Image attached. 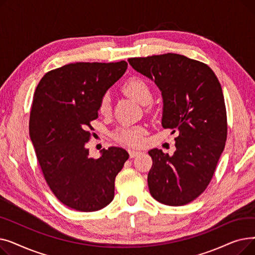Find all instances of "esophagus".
I'll list each match as a JSON object with an SVG mask.
<instances>
[{
  "label": "esophagus",
  "instance_id": "esophagus-1",
  "mask_svg": "<svg viewBox=\"0 0 255 255\" xmlns=\"http://www.w3.org/2000/svg\"><path fill=\"white\" fill-rule=\"evenodd\" d=\"M128 152H129V155H130L131 158H134V157H136L137 155L140 154L139 151H134V150H129Z\"/></svg>",
  "mask_w": 255,
  "mask_h": 255
}]
</instances>
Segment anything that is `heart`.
Returning a JSON list of instances; mask_svg holds the SVG:
<instances>
[{"instance_id": "b5f03b06", "label": "heart", "mask_w": 255, "mask_h": 255, "mask_svg": "<svg viewBox=\"0 0 255 255\" xmlns=\"http://www.w3.org/2000/svg\"><path fill=\"white\" fill-rule=\"evenodd\" d=\"M126 96L140 104H148L153 98L150 85L140 76H132L128 78L121 88ZM111 98L107 94L100 98L98 103V112L100 115H109L111 113ZM144 129L140 126H123L117 129L113 137L118 142L127 146H139L143 142Z\"/></svg>"}]
</instances>
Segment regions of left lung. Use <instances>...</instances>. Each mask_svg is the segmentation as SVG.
<instances>
[{
	"instance_id": "obj_1",
	"label": "left lung",
	"mask_w": 255,
	"mask_h": 255,
	"mask_svg": "<svg viewBox=\"0 0 255 255\" xmlns=\"http://www.w3.org/2000/svg\"><path fill=\"white\" fill-rule=\"evenodd\" d=\"M137 72L154 80L163 98L162 127L177 132L176 152L149 151L151 195L167 206H184L210 184L227 137L221 85L210 67L178 53L130 58Z\"/></svg>"
}]
</instances>
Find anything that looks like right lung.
<instances>
[{
    "label": "right lung",
    "instance_id": "1",
    "mask_svg": "<svg viewBox=\"0 0 255 255\" xmlns=\"http://www.w3.org/2000/svg\"><path fill=\"white\" fill-rule=\"evenodd\" d=\"M128 64L71 63L45 73L33 97L30 137L44 179L62 204L80 212L98 211L115 196V180L129 158L111 146L90 158L91 122L98 103Z\"/></svg>",
    "mask_w": 255,
    "mask_h": 255
}]
</instances>
